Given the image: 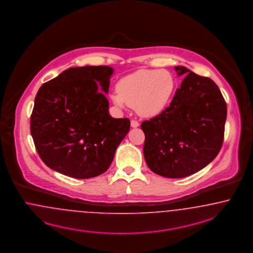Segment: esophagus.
<instances>
[{
  "instance_id": "34e87169",
  "label": "esophagus",
  "mask_w": 253,
  "mask_h": 253,
  "mask_svg": "<svg viewBox=\"0 0 253 253\" xmlns=\"http://www.w3.org/2000/svg\"><path fill=\"white\" fill-rule=\"evenodd\" d=\"M131 126L132 128H136V127L139 126V122H137V121H135V120H131Z\"/></svg>"
}]
</instances>
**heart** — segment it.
<instances>
[{
  "mask_svg": "<svg viewBox=\"0 0 253 253\" xmlns=\"http://www.w3.org/2000/svg\"><path fill=\"white\" fill-rule=\"evenodd\" d=\"M175 86L170 72L143 69L121 79L112 100L120 107L126 104L135 106L140 116L152 118L160 115L169 105Z\"/></svg>",
  "mask_w": 253,
  "mask_h": 253,
  "instance_id": "heart-1",
  "label": "heart"
}]
</instances>
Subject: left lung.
Here are the masks:
<instances>
[{
    "instance_id": "left-lung-1",
    "label": "left lung",
    "mask_w": 253,
    "mask_h": 253,
    "mask_svg": "<svg viewBox=\"0 0 253 253\" xmlns=\"http://www.w3.org/2000/svg\"><path fill=\"white\" fill-rule=\"evenodd\" d=\"M186 75L169 107L141 123L144 157L152 171L167 178H183L200 171L222 147L227 104L215 83L184 67Z\"/></svg>"
}]
</instances>
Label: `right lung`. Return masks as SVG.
Masks as SVG:
<instances>
[{
    "instance_id": "add662e5",
    "label": "right lung",
    "mask_w": 253,
    "mask_h": 253,
    "mask_svg": "<svg viewBox=\"0 0 253 253\" xmlns=\"http://www.w3.org/2000/svg\"><path fill=\"white\" fill-rule=\"evenodd\" d=\"M113 69L71 68L42 84L31 115L37 152L50 169L88 179L106 171L130 130L129 119H114L97 82L108 92Z\"/></svg>"
}]
</instances>
